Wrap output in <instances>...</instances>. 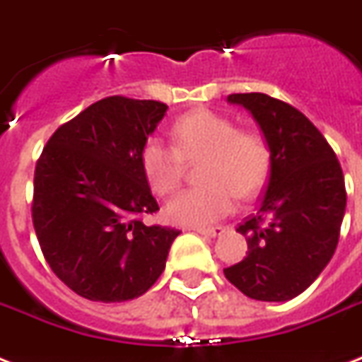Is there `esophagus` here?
I'll list each match as a JSON object with an SVG mask.
<instances>
[{
    "mask_svg": "<svg viewBox=\"0 0 362 362\" xmlns=\"http://www.w3.org/2000/svg\"><path fill=\"white\" fill-rule=\"evenodd\" d=\"M195 231L199 235H204V237H218V235L223 233V227H195Z\"/></svg>",
    "mask_w": 362,
    "mask_h": 362,
    "instance_id": "1",
    "label": "esophagus"
}]
</instances>
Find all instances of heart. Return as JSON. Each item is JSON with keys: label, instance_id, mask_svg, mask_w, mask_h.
<instances>
[{"label": "heart", "instance_id": "1", "mask_svg": "<svg viewBox=\"0 0 362 362\" xmlns=\"http://www.w3.org/2000/svg\"><path fill=\"white\" fill-rule=\"evenodd\" d=\"M173 142L152 136L141 152L142 173L158 195L180 186L187 163H201L199 178L206 186L178 193L165 214L178 226H204L227 216L235 195L250 199L263 187L270 170L269 142L259 131L214 110H195L175 122Z\"/></svg>", "mask_w": 362, "mask_h": 362}]
</instances>
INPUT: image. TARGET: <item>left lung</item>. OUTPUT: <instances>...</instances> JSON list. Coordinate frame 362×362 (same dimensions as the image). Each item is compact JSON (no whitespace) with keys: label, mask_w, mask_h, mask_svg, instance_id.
<instances>
[{"label":"left lung","mask_w":362,"mask_h":362,"mask_svg":"<svg viewBox=\"0 0 362 362\" xmlns=\"http://www.w3.org/2000/svg\"><path fill=\"white\" fill-rule=\"evenodd\" d=\"M263 129L270 176L257 212L238 226L246 257L223 274L246 297L280 303L308 289L337 250L346 184L337 153L306 116L267 93H231Z\"/></svg>","instance_id":"obj_1"}]
</instances>
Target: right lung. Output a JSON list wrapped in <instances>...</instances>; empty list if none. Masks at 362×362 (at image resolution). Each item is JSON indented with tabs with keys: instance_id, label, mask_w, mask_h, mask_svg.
Wrapping results in <instances>:
<instances>
[{
	"instance_id": "obj_1",
	"label": "right lung",
	"mask_w": 362,
	"mask_h": 362,
	"mask_svg": "<svg viewBox=\"0 0 362 362\" xmlns=\"http://www.w3.org/2000/svg\"><path fill=\"white\" fill-rule=\"evenodd\" d=\"M167 105L124 95L90 105L54 131L37 159L31 220L50 269L88 300L141 297L180 231L144 226L158 201L141 152Z\"/></svg>"
}]
</instances>
